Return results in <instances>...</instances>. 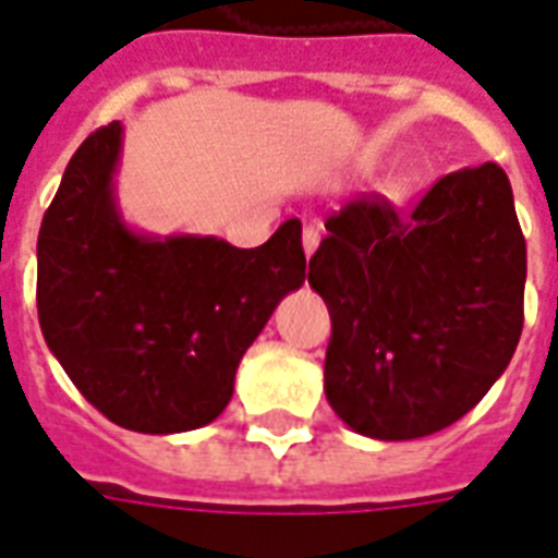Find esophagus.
Listing matches in <instances>:
<instances>
[{"mask_svg": "<svg viewBox=\"0 0 558 558\" xmlns=\"http://www.w3.org/2000/svg\"><path fill=\"white\" fill-rule=\"evenodd\" d=\"M319 239H322L319 225H304V233H301V242H304V254H307V257H311L313 251L319 247Z\"/></svg>", "mask_w": 558, "mask_h": 558, "instance_id": "esophagus-1", "label": "esophagus"}]
</instances>
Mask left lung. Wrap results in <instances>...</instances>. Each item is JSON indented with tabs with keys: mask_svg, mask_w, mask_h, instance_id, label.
I'll return each instance as SVG.
<instances>
[{
	"mask_svg": "<svg viewBox=\"0 0 558 558\" xmlns=\"http://www.w3.org/2000/svg\"><path fill=\"white\" fill-rule=\"evenodd\" d=\"M325 230L307 280L331 313L325 396L337 416L378 440L452 426L506 373L523 331L526 239L506 171L440 177L408 209L361 195Z\"/></svg>",
	"mask_w": 558,
	"mask_h": 558,
	"instance_id": "8db88e82",
	"label": "left lung"
}]
</instances>
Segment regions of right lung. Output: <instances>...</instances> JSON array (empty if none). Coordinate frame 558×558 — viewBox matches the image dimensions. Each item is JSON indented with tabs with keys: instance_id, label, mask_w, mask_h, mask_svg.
<instances>
[{
	"instance_id": "obj_1",
	"label": "right lung",
	"mask_w": 558,
	"mask_h": 558,
	"mask_svg": "<svg viewBox=\"0 0 558 558\" xmlns=\"http://www.w3.org/2000/svg\"><path fill=\"white\" fill-rule=\"evenodd\" d=\"M121 123L80 144L37 236V319L70 381L111 423L174 435L213 423L236 366L304 283L301 221L259 247L132 233L111 197Z\"/></svg>"
}]
</instances>
